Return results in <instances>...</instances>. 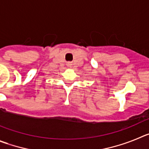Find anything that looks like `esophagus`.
<instances>
[{
    "label": "esophagus",
    "mask_w": 149,
    "mask_h": 149,
    "mask_svg": "<svg viewBox=\"0 0 149 149\" xmlns=\"http://www.w3.org/2000/svg\"><path fill=\"white\" fill-rule=\"evenodd\" d=\"M68 65V66H70L71 63H68V65Z\"/></svg>",
    "instance_id": "1"
}]
</instances>
